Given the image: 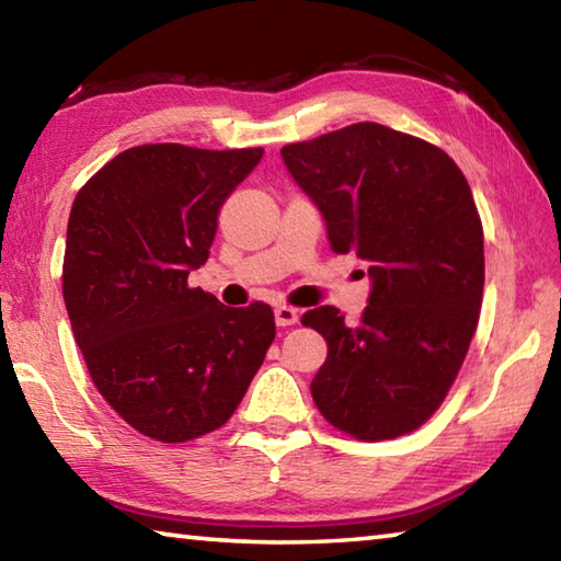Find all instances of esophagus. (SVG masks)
Returning a JSON list of instances; mask_svg holds the SVG:
<instances>
[{
    "label": "esophagus",
    "instance_id": "1",
    "mask_svg": "<svg viewBox=\"0 0 561 561\" xmlns=\"http://www.w3.org/2000/svg\"><path fill=\"white\" fill-rule=\"evenodd\" d=\"M274 321H277V327H294L299 321V311L287 307V304H279L277 309H274Z\"/></svg>",
    "mask_w": 561,
    "mask_h": 561
}]
</instances>
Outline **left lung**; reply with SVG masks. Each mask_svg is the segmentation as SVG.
Returning <instances> with one entry per match:
<instances>
[{
	"label": "left lung",
	"mask_w": 561,
	"mask_h": 561,
	"mask_svg": "<svg viewBox=\"0 0 561 561\" xmlns=\"http://www.w3.org/2000/svg\"><path fill=\"white\" fill-rule=\"evenodd\" d=\"M282 160L331 250L371 262L358 327L336 307L301 319L329 346L311 398L358 440L411 433L438 411L478 329L485 250L468 180L440 148L381 123L284 146Z\"/></svg>",
	"instance_id": "8db88e82"
}]
</instances>
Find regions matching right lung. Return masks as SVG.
Segmentation results:
<instances>
[{
	"label": "right lung",
	"mask_w": 561,
	"mask_h": 561,
	"mask_svg": "<svg viewBox=\"0 0 561 561\" xmlns=\"http://www.w3.org/2000/svg\"><path fill=\"white\" fill-rule=\"evenodd\" d=\"M262 148L138 146L71 205L64 301L99 393L130 428L185 443L220 428L260 371L274 314L232 309L187 274L210 257L227 197Z\"/></svg>",
	"instance_id": "right-lung-1"
}]
</instances>
